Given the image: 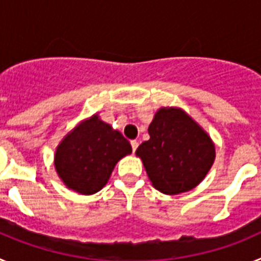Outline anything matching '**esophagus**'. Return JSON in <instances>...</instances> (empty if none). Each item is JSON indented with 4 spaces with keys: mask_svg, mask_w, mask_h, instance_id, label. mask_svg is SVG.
Returning a JSON list of instances; mask_svg holds the SVG:
<instances>
[{
    "mask_svg": "<svg viewBox=\"0 0 261 261\" xmlns=\"http://www.w3.org/2000/svg\"><path fill=\"white\" fill-rule=\"evenodd\" d=\"M130 145H132V150H133V153H135L136 149L138 147V141H136V140H132V141H130Z\"/></svg>",
    "mask_w": 261,
    "mask_h": 261,
    "instance_id": "esophagus-1",
    "label": "esophagus"
}]
</instances>
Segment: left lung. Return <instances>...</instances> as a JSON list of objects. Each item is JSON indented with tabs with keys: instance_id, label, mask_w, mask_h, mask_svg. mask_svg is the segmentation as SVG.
<instances>
[{
	"instance_id": "left-lung-1",
	"label": "left lung",
	"mask_w": 261,
	"mask_h": 261,
	"mask_svg": "<svg viewBox=\"0 0 261 261\" xmlns=\"http://www.w3.org/2000/svg\"><path fill=\"white\" fill-rule=\"evenodd\" d=\"M150 140L136 154L156 190L176 195L195 188L211 170L214 145L211 137L179 108H161L149 125Z\"/></svg>"
}]
</instances>
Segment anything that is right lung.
Wrapping results in <instances>:
<instances>
[{
	"instance_id": "add662e5",
	"label": "right lung",
	"mask_w": 261,
	"mask_h": 261,
	"mask_svg": "<svg viewBox=\"0 0 261 261\" xmlns=\"http://www.w3.org/2000/svg\"><path fill=\"white\" fill-rule=\"evenodd\" d=\"M129 153L132 146L128 140L95 115L62 140L55 167L69 188L93 195L106 186L117 161Z\"/></svg>"
}]
</instances>
